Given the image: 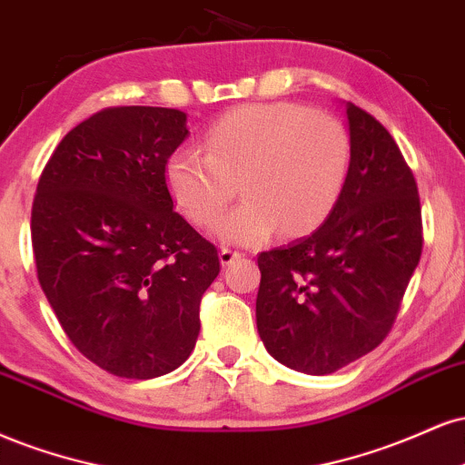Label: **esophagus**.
I'll return each mask as SVG.
<instances>
[{
	"label": "esophagus",
	"mask_w": 465,
	"mask_h": 465,
	"mask_svg": "<svg viewBox=\"0 0 465 465\" xmlns=\"http://www.w3.org/2000/svg\"><path fill=\"white\" fill-rule=\"evenodd\" d=\"M234 259H242V252H237V250H231V248L220 250V263L222 265H231Z\"/></svg>",
	"instance_id": "1"
}]
</instances>
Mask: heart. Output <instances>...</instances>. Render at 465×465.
I'll return each mask as SVG.
<instances>
[{"instance_id":"1","label":"heart","mask_w":465,"mask_h":465,"mask_svg":"<svg viewBox=\"0 0 465 465\" xmlns=\"http://www.w3.org/2000/svg\"><path fill=\"white\" fill-rule=\"evenodd\" d=\"M204 150L167 158L169 193L195 226H209L234 195H245L213 223L222 242L256 243L276 228L300 234L329 215L351 163V141L337 117L289 102L248 104L206 133Z\"/></svg>"}]
</instances>
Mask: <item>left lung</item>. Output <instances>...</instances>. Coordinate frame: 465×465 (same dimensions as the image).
I'll return each instance as SVG.
<instances>
[{
    "mask_svg": "<svg viewBox=\"0 0 465 465\" xmlns=\"http://www.w3.org/2000/svg\"><path fill=\"white\" fill-rule=\"evenodd\" d=\"M351 163L324 223L259 254L256 329L265 351L304 374H331L374 351L394 324L422 254L416 178L391 134L343 106Z\"/></svg>",
    "mask_w": 465,
    "mask_h": 465,
    "instance_id": "obj_1",
    "label": "left lung"
}]
</instances>
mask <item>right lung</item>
Returning <instances> with one entry per match:
<instances>
[{
	"instance_id": "right-lung-1",
	"label": "right lung",
	"mask_w": 465,
	"mask_h": 465,
	"mask_svg": "<svg viewBox=\"0 0 465 465\" xmlns=\"http://www.w3.org/2000/svg\"><path fill=\"white\" fill-rule=\"evenodd\" d=\"M189 136L176 108H106L64 134L32 206L36 274L89 361L156 379L189 359L215 245L173 211L167 158Z\"/></svg>"
}]
</instances>
